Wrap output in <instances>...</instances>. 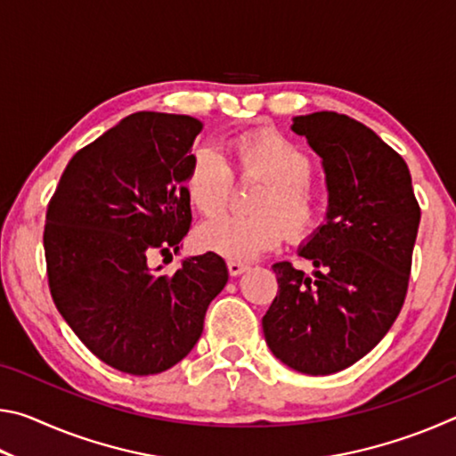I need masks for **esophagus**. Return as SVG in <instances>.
I'll use <instances>...</instances> for the list:
<instances>
[{"mask_svg": "<svg viewBox=\"0 0 456 456\" xmlns=\"http://www.w3.org/2000/svg\"><path fill=\"white\" fill-rule=\"evenodd\" d=\"M227 269H229V273L233 275V277H237V275H241V273H245L247 267L245 264H241V261H227Z\"/></svg>", "mask_w": 456, "mask_h": 456, "instance_id": "34e87169", "label": "esophagus"}]
</instances>
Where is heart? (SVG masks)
I'll use <instances>...</instances> for the list:
<instances>
[{
  "label": "heart",
  "mask_w": 456,
  "mask_h": 456,
  "mask_svg": "<svg viewBox=\"0 0 456 456\" xmlns=\"http://www.w3.org/2000/svg\"><path fill=\"white\" fill-rule=\"evenodd\" d=\"M227 159L241 179L265 184L253 200L256 215L239 217L223 213L199 227V243L229 259H253L275 249L283 227L293 239L310 235L323 213V197L310 181L314 165L304 149L277 133H247L231 138ZM184 187L199 213L215 215L227 205L233 175L209 144L195 146L189 157Z\"/></svg>",
  "instance_id": "1"
}]
</instances>
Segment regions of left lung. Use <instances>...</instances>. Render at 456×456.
<instances>
[{
	"instance_id": "left-lung-1",
	"label": "left lung",
	"mask_w": 456,
	"mask_h": 456,
	"mask_svg": "<svg viewBox=\"0 0 456 456\" xmlns=\"http://www.w3.org/2000/svg\"><path fill=\"white\" fill-rule=\"evenodd\" d=\"M291 130L322 157L328 213L299 247L314 277L275 264L280 289L261 326L283 364L328 376L364 358L403 310L420 207L404 159L362 122L314 112Z\"/></svg>"
}]
</instances>
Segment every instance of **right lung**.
<instances>
[{
  "label": "right lung",
  "instance_id": "1",
  "mask_svg": "<svg viewBox=\"0 0 456 456\" xmlns=\"http://www.w3.org/2000/svg\"><path fill=\"white\" fill-rule=\"evenodd\" d=\"M203 122L136 112L74 154L48 203L44 251L61 318L104 364L134 376L181 362L203 334L229 272L217 253L173 257L191 227L184 187Z\"/></svg>",
  "mask_w": 456,
  "mask_h": 456
}]
</instances>
